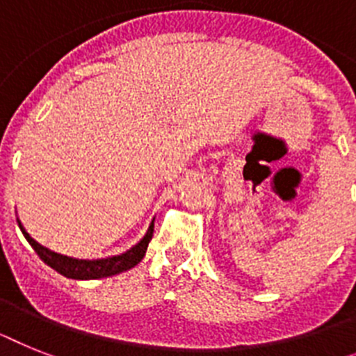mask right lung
<instances>
[{"mask_svg": "<svg viewBox=\"0 0 356 356\" xmlns=\"http://www.w3.org/2000/svg\"><path fill=\"white\" fill-rule=\"evenodd\" d=\"M21 232L25 235V238L31 243V246L34 248V252L40 255L41 261L44 264H49L52 270H56L58 273L65 275L68 279L76 280H90V279H103V277H112V275L122 273V271L130 270L134 266H137L143 261V257L146 253V248L148 243L152 241V235H154V222L150 224V228L146 232L145 237L141 238V243H137L132 250H128L127 253H121V255L108 257V259H97V261H83V259H72V257L61 255V253H56L49 248L41 246L40 243H35L31 235L26 234L23 224L17 220Z\"/></svg>", "mask_w": 356, "mask_h": 356, "instance_id": "1", "label": "right lung"}]
</instances>
